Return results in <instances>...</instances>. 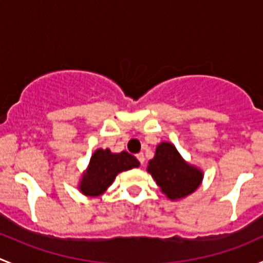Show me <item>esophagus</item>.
Listing matches in <instances>:
<instances>
[{"label": "esophagus", "mask_w": 263, "mask_h": 263, "mask_svg": "<svg viewBox=\"0 0 263 263\" xmlns=\"http://www.w3.org/2000/svg\"><path fill=\"white\" fill-rule=\"evenodd\" d=\"M136 156H137V159H139L140 164H141V165H142V164L145 163V156H144V154H142V153H140V154H137Z\"/></svg>", "instance_id": "obj_1"}]
</instances>
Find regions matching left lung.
Instances as JSON below:
<instances>
[{"instance_id":"8db88e82","label":"left lung","mask_w":263,"mask_h":263,"mask_svg":"<svg viewBox=\"0 0 263 263\" xmlns=\"http://www.w3.org/2000/svg\"><path fill=\"white\" fill-rule=\"evenodd\" d=\"M147 172L171 200L191 195L202 181V173L185 163L169 142H161L156 147L155 156L148 161Z\"/></svg>"}]
</instances>
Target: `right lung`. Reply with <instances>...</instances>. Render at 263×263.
<instances>
[{
  "label": "right lung",
  "instance_id": "obj_1",
  "mask_svg": "<svg viewBox=\"0 0 263 263\" xmlns=\"http://www.w3.org/2000/svg\"><path fill=\"white\" fill-rule=\"evenodd\" d=\"M139 165V160L127 151L112 154L108 148H99L91 156L87 172L82 176L81 192L86 196L102 195L112 184L117 174Z\"/></svg>",
  "mask_w": 263,
  "mask_h": 263
}]
</instances>
